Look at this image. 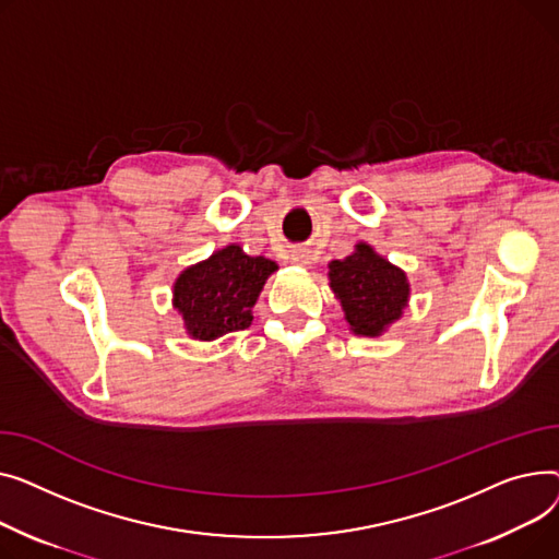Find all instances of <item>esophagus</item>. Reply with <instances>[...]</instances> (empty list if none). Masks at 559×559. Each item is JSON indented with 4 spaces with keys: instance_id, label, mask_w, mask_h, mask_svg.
<instances>
[{
    "instance_id": "esophagus-1",
    "label": "esophagus",
    "mask_w": 559,
    "mask_h": 559,
    "mask_svg": "<svg viewBox=\"0 0 559 559\" xmlns=\"http://www.w3.org/2000/svg\"><path fill=\"white\" fill-rule=\"evenodd\" d=\"M293 261H295V264L307 266V264H309V254H307L305 250H295V252H293Z\"/></svg>"
}]
</instances>
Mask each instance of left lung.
Wrapping results in <instances>:
<instances>
[{
  "mask_svg": "<svg viewBox=\"0 0 559 559\" xmlns=\"http://www.w3.org/2000/svg\"><path fill=\"white\" fill-rule=\"evenodd\" d=\"M330 280L354 334L379 336L402 316L408 300L406 275L370 246L330 264Z\"/></svg>",
  "mask_w": 559,
  "mask_h": 559,
  "instance_id": "1",
  "label": "left lung"
}]
</instances>
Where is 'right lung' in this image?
<instances>
[{
  "mask_svg": "<svg viewBox=\"0 0 559 559\" xmlns=\"http://www.w3.org/2000/svg\"><path fill=\"white\" fill-rule=\"evenodd\" d=\"M275 269V261L248 257L239 246H227L203 264L187 269L174 286V302L187 332L193 338L214 341L248 330L250 309Z\"/></svg>",
  "mask_w": 559,
  "mask_h": 559,
  "instance_id": "right-lung-1",
  "label": "right lung"
}]
</instances>
